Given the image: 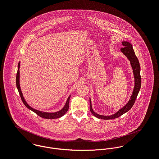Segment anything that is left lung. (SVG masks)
<instances>
[{"instance_id":"8db88e82","label":"left lung","mask_w":159,"mask_h":159,"mask_svg":"<svg viewBox=\"0 0 159 159\" xmlns=\"http://www.w3.org/2000/svg\"><path fill=\"white\" fill-rule=\"evenodd\" d=\"M123 47L120 49L123 54L130 61L131 67L133 70V73L134 76V88L133 92V94L131 95V98L128 102L120 110H119L116 113L111 115V116H103L100 115L95 112L91 105V101L89 98L90 102V111L91 113L98 119H103V120H109V119H116L120 116H121L123 114L128 112L130 110L134 104L135 99L137 97L139 92L140 89L141 87V76H140V66L139 60L135 54L132 45L126 41H123L122 42Z\"/></svg>"}]
</instances>
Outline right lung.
Masks as SVG:
<instances>
[{
	"mask_svg": "<svg viewBox=\"0 0 159 159\" xmlns=\"http://www.w3.org/2000/svg\"><path fill=\"white\" fill-rule=\"evenodd\" d=\"M20 61L18 63V70H17V73L16 75V86H17V88L18 89V91L19 93V94L20 96L21 99L24 103L25 107H26L29 110L33 111V112H34L36 114H37L39 116L44 118V119H57V118H60L62 117L68 110L69 108V103H70V98L71 97V95L68 97L66 103L65 105V106L63 107V108L61 110L55 112H43L41 111H39V110H35L34 108H33L31 107H30L25 101L24 98L23 96L21 89H20V81H19V77H20V71H19V68H20Z\"/></svg>",
	"mask_w": 159,
	"mask_h": 159,
	"instance_id": "1",
	"label": "right lung"
}]
</instances>
